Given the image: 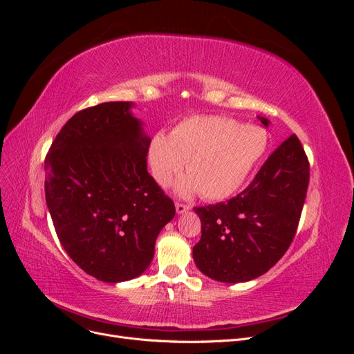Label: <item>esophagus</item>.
I'll list each match as a JSON object with an SVG mask.
<instances>
[{
  "label": "esophagus",
  "mask_w": 354,
  "mask_h": 354,
  "mask_svg": "<svg viewBox=\"0 0 354 354\" xmlns=\"http://www.w3.org/2000/svg\"><path fill=\"white\" fill-rule=\"evenodd\" d=\"M189 205H185V203H176V211H177V214H183V212H186V211H189Z\"/></svg>",
  "instance_id": "34e87169"
}]
</instances>
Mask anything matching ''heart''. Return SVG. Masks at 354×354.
Here are the masks:
<instances>
[{"label": "heart", "mask_w": 354, "mask_h": 354, "mask_svg": "<svg viewBox=\"0 0 354 354\" xmlns=\"http://www.w3.org/2000/svg\"><path fill=\"white\" fill-rule=\"evenodd\" d=\"M267 134L257 125L212 115L180 121L167 137L158 133L149 143V165L156 183L168 186L185 167L189 176L174 190L178 196L201 194L207 201L232 196L266 152Z\"/></svg>", "instance_id": "b5f03b06"}]
</instances>
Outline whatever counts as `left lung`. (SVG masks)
Returning <instances> with one entry per match:
<instances>
[{"mask_svg": "<svg viewBox=\"0 0 354 354\" xmlns=\"http://www.w3.org/2000/svg\"><path fill=\"white\" fill-rule=\"evenodd\" d=\"M259 120L270 125L267 118ZM308 178L307 156L292 134L238 196L194 208L202 233L194 246L198 269L224 283L248 282L270 270L295 236Z\"/></svg>", "mask_w": 354, "mask_h": 354, "instance_id": "left-lung-1", "label": "left lung"}]
</instances>
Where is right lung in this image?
Here are the masks:
<instances>
[{
    "label": "right lung",
    "instance_id": "1",
    "mask_svg": "<svg viewBox=\"0 0 354 354\" xmlns=\"http://www.w3.org/2000/svg\"><path fill=\"white\" fill-rule=\"evenodd\" d=\"M133 102L75 113L46 158V202L63 248L102 282L146 272L159 232L176 216L147 173L151 137Z\"/></svg>",
    "mask_w": 354,
    "mask_h": 354
}]
</instances>
